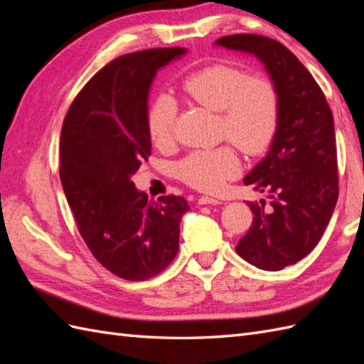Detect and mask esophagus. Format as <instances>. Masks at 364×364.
<instances>
[{
  "mask_svg": "<svg viewBox=\"0 0 364 364\" xmlns=\"http://www.w3.org/2000/svg\"><path fill=\"white\" fill-rule=\"evenodd\" d=\"M218 199H214V197H209V196H202L199 199V205H220Z\"/></svg>",
  "mask_w": 364,
  "mask_h": 364,
  "instance_id": "34e87169",
  "label": "esophagus"
}]
</instances>
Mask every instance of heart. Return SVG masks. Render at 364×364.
<instances>
[{
  "instance_id": "heart-1",
  "label": "heart",
  "mask_w": 364,
  "mask_h": 364,
  "mask_svg": "<svg viewBox=\"0 0 364 364\" xmlns=\"http://www.w3.org/2000/svg\"><path fill=\"white\" fill-rule=\"evenodd\" d=\"M191 100L222 114V134L247 155H259L277 134L279 97L266 77L215 63L191 73L182 83ZM178 105L168 95L158 97L147 118L149 134L158 147L174 139ZM240 171V159L230 147L193 151L178 167L179 178L200 191H217Z\"/></svg>"
}]
</instances>
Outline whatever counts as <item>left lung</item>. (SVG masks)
<instances>
[{"mask_svg": "<svg viewBox=\"0 0 364 364\" xmlns=\"http://www.w3.org/2000/svg\"><path fill=\"white\" fill-rule=\"evenodd\" d=\"M214 46L247 53L266 68L279 97L274 138L243 179L266 193L247 202L253 222L238 240V255L261 270L277 272L306 257L329 223L338 196L334 118L313 75L278 41L230 35Z\"/></svg>", "mask_w": 364, "mask_h": 364, "instance_id": "1", "label": "left lung"}]
</instances>
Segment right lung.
<instances>
[{"label":"right lung","mask_w":364,"mask_h":364,"mask_svg":"<svg viewBox=\"0 0 364 364\" xmlns=\"http://www.w3.org/2000/svg\"><path fill=\"white\" fill-rule=\"evenodd\" d=\"M186 48H153L107 63L75 97L60 132V182L77 228L95 259L117 277L144 281L179 249L188 202H159L132 181L151 153L149 94L158 71Z\"/></svg>","instance_id":"add662e5"}]
</instances>
